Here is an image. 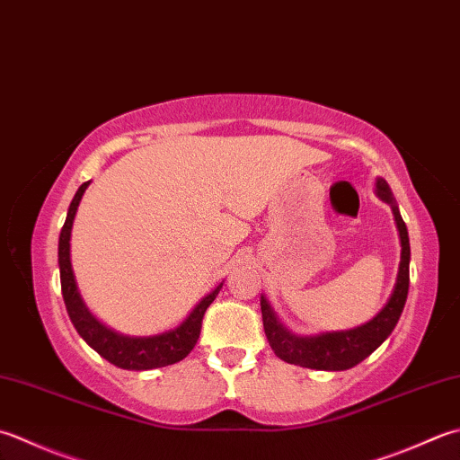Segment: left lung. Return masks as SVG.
Returning a JSON list of instances; mask_svg holds the SVG:
<instances>
[{"label":"left lung","mask_w":460,"mask_h":460,"mask_svg":"<svg viewBox=\"0 0 460 460\" xmlns=\"http://www.w3.org/2000/svg\"><path fill=\"white\" fill-rule=\"evenodd\" d=\"M376 197L381 201L389 203L394 223H397L399 239H401V263L397 273V283L393 287V293L385 307L375 317L347 331H331L319 332V335H295L279 321L271 303L265 295H261V313H263V327L269 345L275 350L279 358L285 363L317 368V371H347V368L358 365L373 353L375 349L383 345V341L391 335L397 327L401 313L404 309L409 295V263H411V245L409 231L404 225L397 201L391 193L385 179L376 177Z\"/></svg>","instance_id":"8db88e82"}]
</instances>
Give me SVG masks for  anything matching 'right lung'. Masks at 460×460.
I'll return each instance as SVG.
<instances>
[{"label":"right lung","mask_w":460,"mask_h":460,"mask_svg":"<svg viewBox=\"0 0 460 460\" xmlns=\"http://www.w3.org/2000/svg\"><path fill=\"white\" fill-rule=\"evenodd\" d=\"M89 183L92 181H87L77 189V193L74 199H71V205L67 209L66 223H63L59 233L58 257L61 293L63 301H66L69 319L74 323L79 337L115 367L128 368V371H149V368L179 363L193 350L201 332L203 314L207 307L215 301V296L219 295L223 283L215 287L211 293H207L203 299L195 305L193 311L183 319V323H179L175 329L159 332V335L129 337L105 327L103 323L87 309L84 299H81L74 269H71V229H74V219L77 207L81 203V197H84Z\"/></svg>","instance_id":"add662e5"}]
</instances>
